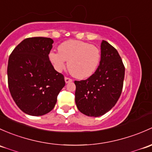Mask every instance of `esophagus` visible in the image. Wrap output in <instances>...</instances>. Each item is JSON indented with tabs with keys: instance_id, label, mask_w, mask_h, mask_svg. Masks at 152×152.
I'll return each mask as SVG.
<instances>
[{
	"instance_id": "34e87169",
	"label": "esophagus",
	"mask_w": 152,
	"mask_h": 152,
	"mask_svg": "<svg viewBox=\"0 0 152 152\" xmlns=\"http://www.w3.org/2000/svg\"><path fill=\"white\" fill-rule=\"evenodd\" d=\"M65 82H66V83H70V82H72V79L70 77H66Z\"/></svg>"
}]
</instances>
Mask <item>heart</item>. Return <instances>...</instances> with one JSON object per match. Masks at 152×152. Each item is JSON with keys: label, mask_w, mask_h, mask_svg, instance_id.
I'll list each match as a JSON object with an SVG mask.
<instances>
[{"label": "heart", "mask_w": 152, "mask_h": 152, "mask_svg": "<svg viewBox=\"0 0 152 152\" xmlns=\"http://www.w3.org/2000/svg\"><path fill=\"white\" fill-rule=\"evenodd\" d=\"M49 58L58 72L65 68L67 61L71 74L79 79H85L96 71L101 60V53L99 48L87 42L68 40L59 45L58 51H51Z\"/></svg>", "instance_id": "1"}]
</instances>
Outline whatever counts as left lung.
I'll return each mask as SVG.
<instances>
[{
    "label": "left lung",
    "mask_w": 152,
    "mask_h": 152,
    "mask_svg": "<svg viewBox=\"0 0 152 152\" xmlns=\"http://www.w3.org/2000/svg\"><path fill=\"white\" fill-rule=\"evenodd\" d=\"M124 73V65L118 51L102 40L101 60L96 71L86 80L75 81L78 110L94 117L108 112L121 96Z\"/></svg>",
    "instance_id": "1"
}]
</instances>
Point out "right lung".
Listing matches in <instances>:
<instances>
[{
    "label": "right lung",
    "instance_id": "1",
    "mask_svg": "<svg viewBox=\"0 0 152 152\" xmlns=\"http://www.w3.org/2000/svg\"><path fill=\"white\" fill-rule=\"evenodd\" d=\"M53 43L46 37L27 38L9 56V91L19 108L28 115L38 116L52 110L65 86L64 77L50 61Z\"/></svg>",
    "mask_w": 152,
    "mask_h": 152
}]
</instances>
